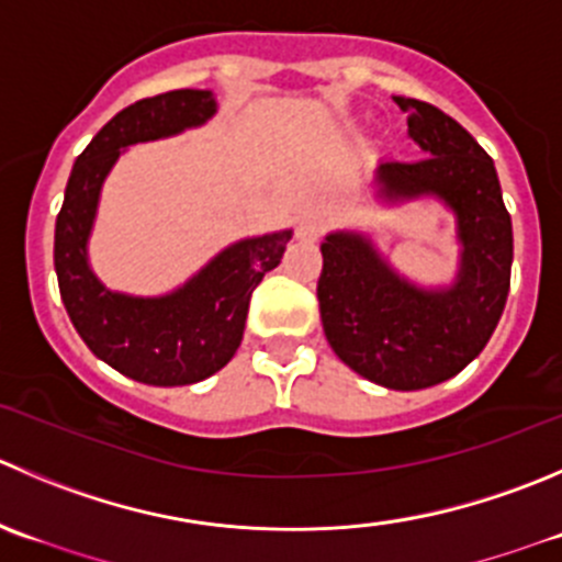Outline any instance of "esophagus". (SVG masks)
Returning a JSON list of instances; mask_svg holds the SVG:
<instances>
[{"label": "esophagus", "mask_w": 562, "mask_h": 562, "mask_svg": "<svg viewBox=\"0 0 562 562\" xmlns=\"http://www.w3.org/2000/svg\"><path fill=\"white\" fill-rule=\"evenodd\" d=\"M326 225L321 216H302L296 225V236L302 238V241H318L321 236H324Z\"/></svg>", "instance_id": "obj_1"}]
</instances>
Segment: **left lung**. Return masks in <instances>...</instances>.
<instances>
[{
    "instance_id": "obj_1",
    "label": "left lung",
    "mask_w": 562,
    "mask_h": 562,
    "mask_svg": "<svg viewBox=\"0 0 562 562\" xmlns=\"http://www.w3.org/2000/svg\"><path fill=\"white\" fill-rule=\"evenodd\" d=\"M417 161H384V198L439 194L459 216L464 244L450 291H419L375 255L368 238L331 233L321 244V321L337 357L390 390H426L464 370L497 329L510 288L514 227L494 161L475 136L434 103L395 98Z\"/></svg>"
}]
</instances>
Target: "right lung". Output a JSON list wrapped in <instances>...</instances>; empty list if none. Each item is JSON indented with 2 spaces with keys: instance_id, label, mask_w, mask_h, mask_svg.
Returning <instances> with one entry per match:
<instances>
[{
  "instance_id": "right-lung-1",
  "label": "right lung",
  "mask_w": 562,
  "mask_h": 562,
  "mask_svg": "<svg viewBox=\"0 0 562 562\" xmlns=\"http://www.w3.org/2000/svg\"><path fill=\"white\" fill-rule=\"evenodd\" d=\"M214 112L209 90H170L125 106L79 154L57 214L54 269L76 331L98 359L143 384H194L225 368L241 346L252 291L291 241V231H282L233 244L194 280L161 299L112 293L92 277L87 236L120 148L178 134Z\"/></svg>"
}]
</instances>
